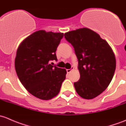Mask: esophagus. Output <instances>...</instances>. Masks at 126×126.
<instances>
[{
	"label": "esophagus",
	"instance_id": "1",
	"mask_svg": "<svg viewBox=\"0 0 126 126\" xmlns=\"http://www.w3.org/2000/svg\"><path fill=\"white\" fill-rule=\"evenodd\" d=\"M74 69V68L73 67H71V68H70V69H67V72L68 73H70Z\"/></svg>",
	"mask_w": 126,
	"mask_h": 126
}]
</instances>
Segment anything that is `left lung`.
I'll use <instances>...</instances> for the list:
<instances>
[{"label":"left lung","mask_w":126,"mask_h":126,"mask_svg":"<svg viewBox=\"0 0 126 126\" xmlns=\"http://www.w3.org/2000/svg\"><path fill=\"white\" fill-rule=\"evenodd\" d=\"M73 47L78 61L79 80L74 83L78 94L93 99L102 93L110 83L116 68V59L107 41L87 28L64 34Z\"/></svg>","instance_id":"obj_1"}]
</instances>
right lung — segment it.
Listing matches in <instances>:
<instances>
[{"mask_svg":"<svg viewBox=\"0 0 126 126\" xmlns=\"http://www.w3.org/2000/svg\"><path fill=\"white\" fill-rule=\"evenodd\" d=\"M63 33L39 30L25 39L17 50L15 69L28 92L42 100L59 93L67 72L50 63L57 59L56 51Z\"/></svg>","mask_w":126,"mask_h":126,"instance_id":"obj_1","label":"right lung"}]
</instances>
